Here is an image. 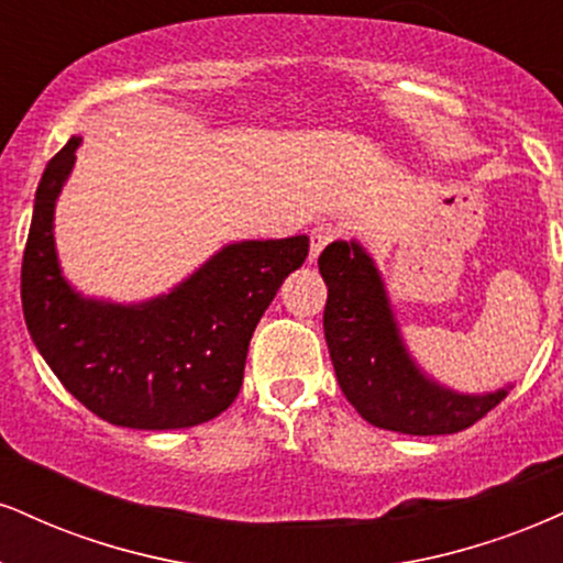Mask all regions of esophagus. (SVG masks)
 <instances>
[{"instance_id":"1","label":"esophagus","mask_w":563,"mask_h":563,"mask_svg":"<svg viewBox=\"0 0 563 563\" xmlns=\"http://www.w3.org/2000/svg\"><path fill=\"white\" fill-rule=\"evenodd\" d=\"M333 239H335V228L333 225L311 228V233H309V262H314L317 256H320L322 249L328 246V243Z\"/></svg>"}]
</instances>
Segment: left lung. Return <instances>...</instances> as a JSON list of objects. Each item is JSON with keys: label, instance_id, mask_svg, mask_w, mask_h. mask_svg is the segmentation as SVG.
Instances as JSON below:
<instances>
[{"label": "left lung", "instance_id": "left-lung-1", "mask_svg": "<svg viewBox=\"0 0 563 563\" xmlns=\"http://www.w3.org/2000/svg\"><path fill=\"white\" fill-rule=\"evenodd\" d=\"M328 286L324 341L338 385L351 406L383 430L404 435H451L504 401L506 388L459 393L415 362L375 260L358 241H333L320 254Z\"/></svg>", "mask_w": 563, "mask_h": 563}]
</instances>
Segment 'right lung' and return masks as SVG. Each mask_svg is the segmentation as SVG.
<instances>
[{
    "instance_id": "1",
    "label": "right lung",
    "mask_w": 563,
    "mask_h": 563,
    "mask_svg": "<svg viewBox=\"0 0 563 563\" xmlns=\"http://www.w3.org/2000/svg\"><path fill=\"white\" fill-rule=\"evenodd\" d=\"M80 135L54 154L38 183L20 273L29 333L88 411L133 430L209 422L239 396L249 341L283 280L309 254L307 235L235 241L139 303L88 299L65 280L54 207L76 165Z\"/></svg>"
}]
</instances>
